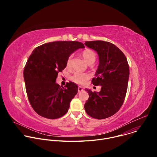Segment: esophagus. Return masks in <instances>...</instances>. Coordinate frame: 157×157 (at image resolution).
<instances>
[{"instance_id":"1","label":"esophagus","mask_w":157,"mask_h":157,"mask_svg":"<svg viewBox=\"0 0 157 157\" xmlns=\"http://www.w3.org/2000/svg\"><path fill=\"white\" fill-rule=\"evenodd\" d=\"M84 90L83 87H82L81 86H78V93H80L81 91H82Z\"/></svg>"}]
</instances>
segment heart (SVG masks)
Masks as SVG:
<instances>
[{
	"label": "heart",
	"mask_w": 157,
	"mask_h": 157,
	"mask_svg": "<svg viewBox=\"0 0 157 157\" xmlns=\"http://www.w3.org/2000/svg\"><path fill=\"white\" fill-rule=\"evenodd\" d=\"M82 56L84 59L89 64H93L96 58V53L91 50H85L82 52ZM73 55H70L66 61V66L70 67ZM90 78V76L86 73H76L71 77V81L78 84H84Z\"/></svg>",
	"instance_id": "heart-1"
}]
</instances>
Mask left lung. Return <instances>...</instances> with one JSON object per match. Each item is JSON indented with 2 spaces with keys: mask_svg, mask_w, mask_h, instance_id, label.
I'll return each instance as SVG.
<instances>
[{
  "mask_svg": "<svg viewBox=\"0 0 157 157\" xmlns=\"http://www.w3.org/2000/svg\"><path fill=\"white\" fill-rule=\"evenodd\" d=\"M84 44L98 54L99 64L92 82L101 86L99 93L86 90L89 99L84 104L85 111L93 118L106 119L115 114L124 102L129 77L128 64L123 52L110 42L97 40L85 41Z\"/></svg>",
  "mask_w": 157,
  "mask_h": 157,
  "instance_id": "obj_1",
  "label": "left lung"
}]
</instances>
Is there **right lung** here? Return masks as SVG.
Wrapping results in <instances>:
<instances>
[{
	"label": "right lung",
	"instance_id": "right-lung-1",
	"mask_svg": "<svg viewBox=\"0 0 157 157\" xmlns=\"http://www.w3.org/2000/svg\"><path fill=\"white\" fill-rule=\"evenodd\" d=\"M84 44L75 41H53L33 50L24 70L29 101L36 113L50 119L66 114L77 94L78 86L70 81L64 87L56 83L59 72L66 68L70 55Z\"/></svg>",
	"mask_w": 157,
	"mask_h": 157
}]
</instances>
